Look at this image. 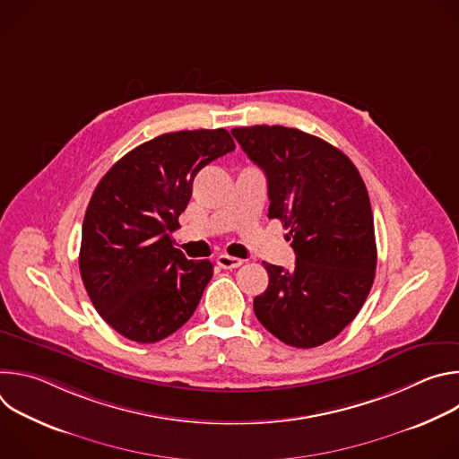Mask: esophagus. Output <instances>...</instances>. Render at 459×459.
<instances>
[{
	"label": "esophagus",
	"mask_w": 459,
	"mask_h": 459,
	"mask_svg": "<svg viewBox=\"0 0 459 459\" xmlns=\"http://www.w3.org/2000/svg\"><path fill=\"white\" fill-rule=\"evenodd\" d=\"M216 261H218V265H220L221 269H238V267L243 265V259L234 257V255H229V254H220V255L216 257Z\"/></svg>",
	"instance_id": "1"
}]
</instances>
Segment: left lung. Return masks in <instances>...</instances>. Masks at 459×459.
<instances>
[{"mask_svg": "<svg viewBox=\"0 0 459 459\" xmlns=\"http://www.w3.org/2000/svg\"><path fill=\"white\" fill-rule=\"evenodd\" d=\"M247 156L265 172L269 218L289 229L296 265L265 264L269 287L254 314L290 347L336 338L358 316L376 274L374 220L367 186L336 147L281 125L232 128Z\"/></svg>", "mask_w": 459, "mask_h": 459, "instance_id": "8db88e82", "label": "left lung"}]
</instances>
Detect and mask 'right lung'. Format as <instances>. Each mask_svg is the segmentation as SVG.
I'll return each mask as SVG.
<instances>
[{"label": "right lung", "mask_w": 459, "mask_h": 459, "mask_svg": "<svg viewBox=\"0 0 459 459\" xmlns=\"http://www.w3.org/2000/svg\"><path fill=\"white\" fill-rule=\"evenodd\" d=\"M234 149L225 128L179 130L126 152L98 183L83 220L80 273L94 308L126 340L156 343L198 307L212 264L186 259L172 232L195 174Z\"/></svg>", "instance_id": "add662e5"}]
</instances>
